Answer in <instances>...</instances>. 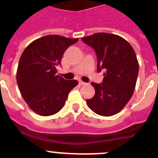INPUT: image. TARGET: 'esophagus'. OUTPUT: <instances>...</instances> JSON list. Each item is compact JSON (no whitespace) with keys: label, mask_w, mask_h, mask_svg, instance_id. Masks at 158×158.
Segmentation results:
<instances>
[{"label":"esophagus","mask_w":158,"mask_h":158,"mask_svg":"<svg viewBox=\"0 0 158 158\" xmlns=\"http://www.w3.org/2000/svg\"><path fill=\"white\" fill-rule=\"evenodd\" d=\"M79 84L80 85H85V84H87V83L84 82V81H79Z\"/></svg>","instance_id":"obj_1"}]
</instances>
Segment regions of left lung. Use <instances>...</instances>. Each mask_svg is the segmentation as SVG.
I'll use <instances>...</instances> for the list:
<instances>
[{
	"instance_id": "1",
	"label": "left lung",
	"mask_w": 158,
	"mask_h": 158,
	"mask_svg": "<svg viewBox=\"0 0 158 158\" xmlns=\"http://www.w3.org/2000/svg\"><path fill=\"white\" fill-rule=\"evenodd\" d=\"M81 40L94 49L98 71H104L102 84L92 82L95 94L87 99L94 113L110 117L121 111L134 94L139 64L132 46L123 37L108 33H97Z\"/></svg>"
}]
</instances>
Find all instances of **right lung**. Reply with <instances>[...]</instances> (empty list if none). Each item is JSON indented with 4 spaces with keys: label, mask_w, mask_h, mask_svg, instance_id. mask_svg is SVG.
Wrapping results in <instances>:
<instances>
[{
    "label": "right lung",
    "mask_w": 158,
    "mask_h": 158,
    "mask_svg": "<svg viewBox=\"0 0 158 158\" xmlns=\"http://www.w3.org/2000/svg\"><path fill=\"white\" fill-rule=\"evenodd\" d=\"M59 35L36 39L24 49L17 70V83L28 107L40 116H51L64 105L70 91L78 84L56 74L68 48L78 41Z\"/></svg>",
    "instance_id": "right-lung-1"
}]
</instances>
